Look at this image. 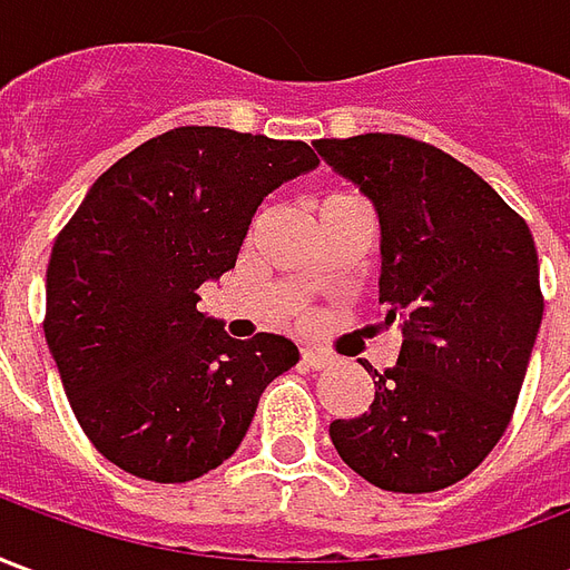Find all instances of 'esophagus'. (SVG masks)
<instances>
[{"instance_id": "esophagus-1", "label": "esophagus", "mask_w": 570, "mask_h": 570, "mask_svg": "<svg viewBox=\"0 0 570 570\" xmlns=\"http://www.w3.org/2000/svg\"><path fill=\"white\" fill-rule=\"evenodd\" d=\"M330 354H323V351H314V347H305L302 351V363L308 366V370H323V366H330Z\"/></svg>"}]
</instances>
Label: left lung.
<instances>
[{"label": "left lung", "instance_id": "1", "mask_svg": "<svg viewBox=\"0 0 570 570\" xmlns=\"http://www.w3.org/2000/svg\"><path fill=\"white\" fill-rule=\"evenodd\" d=\"M314 149L375 204L379 298L403 326L396 366L363 363L370 412L333 421L330 440L379 489H449L513 419L543 317L534 237L482 176L430 142L360 134Z\"/></svg>", "mask_w": 570, "mask_h": 570}]
</instances>
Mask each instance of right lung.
<instances>
[{
    "mask_svg": "<svg viewBox=\"0 0 570 570\" xmlns=\"http://www.w3.org/2000/svg\"><path fill=\"white\" fill-rule=\"evenodd\" d=\"M317 167L308 142L174 128L118 158L57 235L45 338L85 436L149 482H188L232 458L262 391L298 347L237 342L198 311L235 268L274 188Z\"/></svg>",
    "mask_w": 570,
    "mask_h": 570,
    "instance_id": "obj_1",
    "label": "right lung"
}]
</instances>
